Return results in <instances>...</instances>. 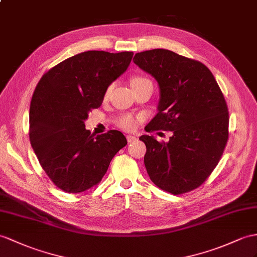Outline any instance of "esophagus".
Returning <instances> with one entry per match:
<instances>
[{"instance_id": "obj_1", "label": "esophagus", "mask_w": 257, "mask_h": 257, "mask_svg": "<svg viewBox=\"0 0 257 257\" xmlns=\"http://www.w3.org/2000/svg\"><path fill=\"white\" fill-rule=\"evenodd\" d=\"M126 140H127L128 143H133V142L137 141V137L134 136V135H127L126 136Z\"/></svg>"}]
</instances>
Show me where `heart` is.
<instances>
[{
  "mask_svg": "<svg viewBox=\"0 0 257 257\" xmlns=\"http://www.w3.org/2000/svg\"><path fill=\"white\" fill-rule=\"evenodd\" d=\"M147 81H150L148 80L147 78H144V77H134L132 80H131V85H132V88L133 87H137L140 85H143L147 83ZM110 89L111 87H109V88L107 89V91H105V97H107L109 95L110 92ZM139 117H136L132 114H124L122 116H120L116 120V124L120 126L121 128L123 130H126V131H133L137 127V124H139Z\"/></svg>",
  "mask_w": 257,
  "mask_h": 257,
  "instance_id": "heart-1",
  "label": "heart"
}]
</instances>
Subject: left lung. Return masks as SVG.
I'll use <instances>...</instances> for the list:
<instances>
[{"label":"left lung","instance_id":"8db88e82","mask_svg":"<svg viewBox=\"0 0 257 257\" xmlns=\"http://www.w3.org/2000/svg\"><path fill=\"white\" fill-rule=\"evenodd\" d=\"M133 61L159 86L158 113L146 132H172L167 143L140 137L148 176L174 195L196 189L218 165L228 141V108L214 75L201 62L166 49L136 53Z\"/></svg>","mask_w":257,"mask_h":257}]
</instances>
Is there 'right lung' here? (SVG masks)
Segmentation results:
<instances>
[{"mask_svg": "<svg viewBox=\"0 0 257 257\" xmlns=\"http://www.w3.org/2000/svg\"><path fill=\"white\" fill-rule=\"evenodd\" d=\"M132 58L127 51L81 52L52 67L37 85L29 110L31 147L48 177L64 192L80 193L98 184L127 144L115 130L91 134L85 121Z\"/></svg>", "mask_w": 257, "mask_h": 257, "instance_id": "1", "label": "right lung"}]
</instances>
